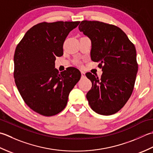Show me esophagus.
<instances>
[{
    "label": "esophagus",
    "instance_id": "esophagus-1",
    "mask_svg": "<svg viewBox=\"0 0 153 153\" xmlns=\"http://www.w3.org/2000/svg\"><path fill=\"white\" fill-rule=\"evenodd\" d=\"M81 75H82V77L85 76V72L84 71H81Z\"/></svg>",
    "mask_w": 153,
    "mask_h": 153
}]
</instances>
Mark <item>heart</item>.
Instances as JSON below:
<instances>
[{
  "label": "heart",
  "mask_w": 153,
  "mask_h": 153,
  "mask_svg": "<svg viewBox=\"0 0 153 153\" xmlns=\"http://www.w3.org/2000/svg\"><path fill=\"white\" fill-rule=\"evenodd\" d=\"M76 63H79V64L80 63H79V61H76Z\"/></svg>",
  "instance_id": "1"
}]
</instances>
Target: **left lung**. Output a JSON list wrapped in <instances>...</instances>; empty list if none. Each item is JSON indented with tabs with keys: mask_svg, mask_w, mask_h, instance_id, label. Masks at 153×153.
Segmentation results:
<instances>
[{
	"mask_svg": "<svg viewBox=\"0 0 153 153\" xmlns=\"http://www.w3.org/2000/svg\"><path fill=\"white\" fill-rule=\"evenodd\" d=\"M79 29L91 40L90 57L99 62L103 72L100 79L86 74L92 85L86 94L88 104L98 114H116L128 101L134 88L138 71L135 47L114 25L83 20Z\"/></svg>",
	"mask_w": 153,
	"mask_h": 153,
	"instance_id": "8db88e82",
	"label": "left lung"
}]
</instances>
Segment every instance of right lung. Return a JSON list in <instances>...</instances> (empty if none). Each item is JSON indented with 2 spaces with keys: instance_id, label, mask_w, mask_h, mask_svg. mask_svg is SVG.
<instances>
[{
  "instance_id": "add662e5",
  "label": "right lung",
  "mask_w": 153,
  "mask_h": 153,
  "mask_svg": "<svg viewBox=\"0 0 153 153\" xmlns=\"http://www.w3.org/2000/svg\"><path fill=\"white\" fill-rule=\"evenodd\" d=\"M80 22H42L27 31L16 48L14 78L24 102L44 116L66 107L69 93L80 79L74 67L59 73L56 57L63 55V43Z\"/></svg>"
}]
</instances>
